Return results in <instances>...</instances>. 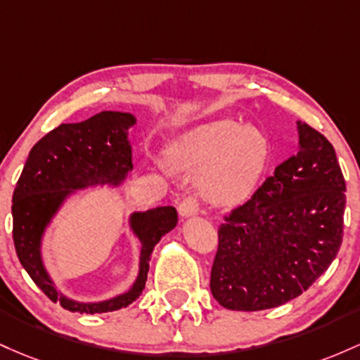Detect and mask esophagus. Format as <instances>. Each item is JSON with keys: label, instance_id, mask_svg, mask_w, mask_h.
I'll use <instances>...</instances> for the list:
<instances>
[{"label": "esophagus", "instance_id": "1", "mask_svg": "<svg viewBox=\"0 0 360 360\" xmlns=\"http://www.w3.org/2000/svg\"><path fill=\"white\" fill-rule=\"evenodd\" d=\"M179 212L181 217H191L193 214L199 212V202H197V197L193 195L185 197V199L180 202Z\"/></svg>", "mask_w": 360, "mask_h": 360}]
</instances>
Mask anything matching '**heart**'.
I'll list each match as a JSON object with an SVG mask.
<instances>
[{
    "mask_svg": "<svg viewBox=\"0 0 360 360\" xmlns=\"http://www.w3.org/2000/svg\"><path fill=\"white\" fill-rule=\"evenodd\" d=\"M173 165L203 172L200 188L217 205L240 204L252 195L270 158L267 136L233 119L211 120L180 137L169 151Z\"/></svg>",
    "mask_w": 360,
    "mask_h": 360,
    "instance_id": "heart-1",
    "label": "heart"
}]
</instances>
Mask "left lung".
<instances>
[{
    "label": "left lung",
    "mask_w": 360,
    "mask_h": 360,
    "mask_svg": "<svg viewBox=\"0 0 360 360\" xmlns=\"http://www.w3.org/2000/svg\"><path fill=\"white\" fill-rule=\"evenodd\" d=\"M300 149L224 216L211 270L214 300L233 311L277 308L332 265L342 245L345 180L330 141L297 122Z\"/></svg>",
    "instance_id": "left-lung-1"
}]
</instances>
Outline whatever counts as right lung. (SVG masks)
<instances>
[{
	"label": "right lung",
	"instance_id": "add662e5",
	"mask_svg": "<svg viewBox=\"0 0 360 360\" xmlns=\"http://www.w3.org/2000/svg\"><path fill=\"white\" fill-rule=\"evenodd\" d=\"M131 114L100 112L78 124H60L32 148L13 192V243L20 264L51 301L75 313H107L126 308L146 285L153 248L179 221L172 205L131 216V228L141 241L139 276L126 294L102 302L68 300L56 289L40 258V241L52 216L68 195L91 185H119L132 169L129 129Z\"/></svg>",
	"mask_w": 360,
	"mask_h": 360
}]
</instances>
